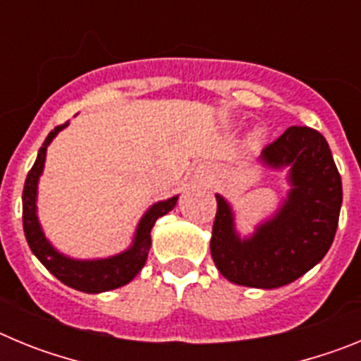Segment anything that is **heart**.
<instances>
[{
  "mask_svg": "<svg viewBox=\"0 0 361 361\" xmlns=\"http://www.w3.org/2000/svg\"><path fill=\"white\" fill-rule=\"evenodd\" d=\"M262 137H264V132H262V130H258V132H257V139H262Z\"/></svg>",
  "mask_w": 361,
  "mask_h": 361,
  "instance_id": "b5f03b06",
  "label": "heart"
}]
</instances>
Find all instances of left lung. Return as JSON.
I'll return each mask as SVG.
<instances>
[{
  "label": "left lung",
  "mask_w": 361,
  "mask_h": 361,
  "mask_svg": "<svg viewBox=\"0 0 361 361\" xmlns=\"http://www.w3.org/2000/svg\"><path fill=\"white\" fill-rule=\"evenodd\" d=\"M260 162L289 168L288 199L251 237L240 238L231 206L216 195L209 250L229 282L275 289L305 275L329 251L342 208V177L325 137L307 126L286 130L262 149Z\"/></svg>",
  "instance_id": "left-lung-1"
}]
</instances>
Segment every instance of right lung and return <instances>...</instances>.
Wrapping results in <instances>:
<instances>
[{
	"instance_id": "1",
	"label": "right lung",
	"mask_w": 361,
	"mask_h": 361,
	"mask_svg": "<svg viewBox=\"0 0 361 361\" xmlns=\"http://www.w3.org/2000/svg\"><path fill=\"white\" fill-rule=\"evenodd\" d=\"M68 123L56 126L49 137L44 139L43 146L39 148L37 159L28 171L27 180L23 188V229L32 253L36 255L37 260L43 264L47 269L61 280L65 286L72 289H78L82 293H104L110 289H117L121 286H126L137 276V273L142 269L148 258L149 245H152V228L159 216L166 215L175 208L178 197H171L168 200L155 202L148 212L142 215L141 222L137 226L133 244L123 253L110 258H97V260H75L59 251L47 240L43 229H41L39 220L36 213V199H37V183L43 173L44 159H47V148L52 142L54 137L61 132Z\"/></svg>"
}]
</instances>
